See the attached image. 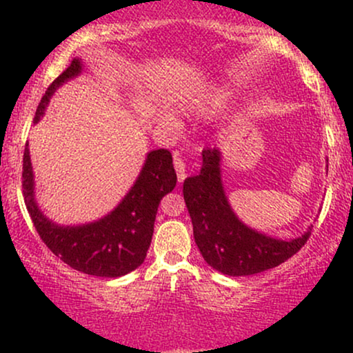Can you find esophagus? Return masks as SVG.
Segmentation results:
<instances>
[{"label":"esophagus","mask_w":353,"mask_h":353,"mask_svg":"<svg viewBox=\"0 0 353 353\" xmlns=\"http://www.w3.org/2000/svg\"><path fill=\"white\" fill-rule=\"evenodd\" d=\"M174 169H176L177 179H179V182L184 181L185 179V163L182 161V157L177 152L174 154Z\"/></svg>","instance_id":"obj_1"}]
</instances>
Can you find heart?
Segmentation results:
<instances>
[{"instance_id": "heart-1", "label": "heart", "mask_w": 353, "mask_h": 353, "mask_svg": "<svg viewBox=\"0 0 353 353\" xmlns=\"http://www.w3.org/2000/svg\"><path fill=\"white\" fill-rule=\"evenodd\" d=\"M224 103V96H221V98H210V99H205V101H197L196 108L199 109V111H212V109H216L221 106V104ZM164 121L168 124L172 123V119L169 116H164Z\"/></svg>"}]
</instances>
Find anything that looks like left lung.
<instances>
[{
    "instance_id": "obj_1",
    "label": "left lung",
    "mask_w": 353,
    "mask_h": 353,
    "mask_svg": "<svg viewBox=\"0 0 353 353\" xmlns=\"http://www.w3.org/2000/svg\"><path fill=\"white\" fill-rule=\"evenodd\" d=\"M184 201L196 244L210 267L225 275H252L281 265L309 241L312 229L292 241L267 237L247 228L230 209L221 181V152L202 151L199 176L184 181Z\"/></svg>"
}]
</instances>
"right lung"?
Here are the masks:
<instances>
[{
    "label": "right lung",
    "instance_id": "add662e5",
    "mask_svg": "<svg viewBox=\"0 0 353 353\" xmlns=\"http://www.w3.org/2000/svg\"><path fill=\"white\" fill-rule=\"evenodd\" d=\"M83 64L72 59L70 66L51 83L36 109L34 123L44 114L56 88L78 76ZM177 176L168 149L148 154L139 177L117 208L99 221L76 228L56 225L39 210L34 201L33 168L30 149L23 156V196L39 237L52 254L74 270L96 277H121L144 262L154 232L159 202L176 188Z\"/></svg>",
    "mask_w": 353,
    "mask_h": 353
}]
</instances>
